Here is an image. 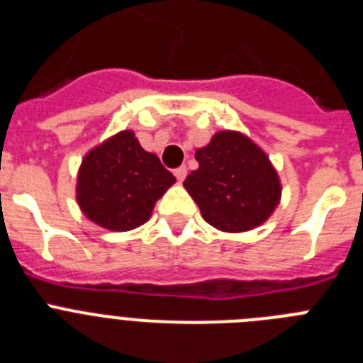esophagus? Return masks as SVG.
Segmentation results:
<instances>
[{
  "label": "esophagus",
  "mask_w": 363,
  "mask_h": 363,
  "mask_svg": "<svg viewBox=\"0 0 363 363\" xmlns=\"http://www.w3.org/2000/svg\"><path fill=\"white\" fill-rule=\"evenodd\" d=\"M174 176H176V179H178L179 184H182V182L185 179V176H187V167H185V165L178 167V169L174 171Z\"/></svg>",
  "instance_id": "1"
}]
</instances>
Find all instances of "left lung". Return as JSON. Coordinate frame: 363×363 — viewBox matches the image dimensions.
<instances>
[{"instance_id": "obj_1", "label": "left lung", "mask_w": 363, "mask_h": 363, "mask_svg": "<svg viewBox=\"0 0 363 363\" xmlns=\"http://www.w3.org/2000/svg\"><path fill=\"white\" fill-rule=\"evenodd\" d=\"M198 169L184 187L203 220L221 233L264 225L281 200L278 171L258 143L240 130H218L196 150Z\"/></svg>"}]
</instances>
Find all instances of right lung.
Returning a JSON list of instances; mask_svg holds the SVG:
<instances>
[{
  "label": "right lung",
  "instance_id": "right-lung-1",
  "mask_svg": "<svg viewBox=\"0 0 363 363\" xmlns=\"http://www.w3.org/2000/svg\"><path fill=\"white\" fill-rule=\"evenodd\" d=\"M174 184L158 156L140 145L134 130L125 129L83 156L76 201L92 223L125 233L143 225L156 201Z\"/></svg>",
  "mask_w": 363,
  "mask_h": 363
}]
</instances>
